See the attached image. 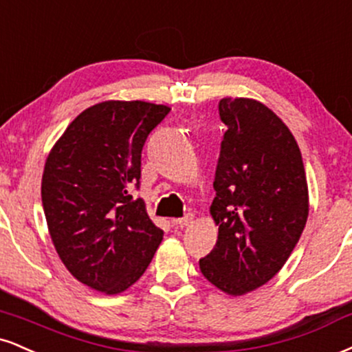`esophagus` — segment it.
<instances>
[{
  "instance_id": "34e87169",
  "label": "esophagus",
  "mask_w": 352,
  "mask_h": 352,
  "mask_svg": "<svg viewBox=\"0 0 352 352\" xmlns=\"http://www.w3.org/2000/svg\"><path fill=\"white\" fill-rule=\"evenodd\" d=\"M172 223L179 228H185V226H188V224L193 223V214H187V217H184V218H177V219H173Z\"/></svg>"
}]
</instances>
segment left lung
Listing matches in <instances>:
<instances>
[{"instance_id": "obj_1", "label": "left lung", "mask_w": 352, "mask_h": 352, "mask_svg": "<svg viewBox=\"0 0 352 352\" xmlns=\"http://www.w3.org/2000/svg\"><path fill=\"white\" fill-rule=\"evenodd\" d=\"M219 116L228 131L210 206L218 241L200 270L217 289L241 297L267 283L290 257L310 211L308 184L298 144L272 109L226 96Z\"/></svg>"}]
</instances>
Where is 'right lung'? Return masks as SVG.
Instances as JSON below:
<instances>
[{
    "label": "right lung",
    "instance_id": "right-lung-1",
    "mask_svg": "<svg viewBox=\"0 0 352 352\" xmlns=\"http://www.w3.org/2000/svg\"><path fill=\"white\" fill-rule=\"evenodd\" d=\"M165 104L108 100L67 126L45 159L41 195L55 251L77 280L104 295L134 285L164 232L129 190L141 179L147 135Z\"/></svg>",
    "mask_w": 352,
    "mask_h": 352
}]
</instances>
